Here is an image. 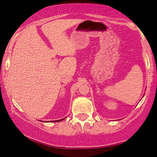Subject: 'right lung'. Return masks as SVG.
<instances>
[{"mask_svg":"<svg viewBox=\"0 0 157 157\" xmlns=\"http://www.w3.org/2000/svg\"><path fill=\"white\" fill-rule=\"evenodd\" d=\"M65 117L64 118V119H62V120H55V121H53V122H60V121L65 120Z\"/></svg>","mask_w":157,"mask_h":157,"instance_id":"right-lung-1","label":"right lung"}]
</instances>
